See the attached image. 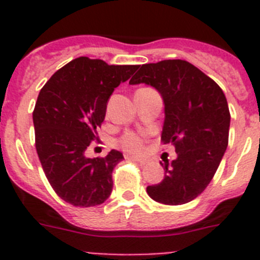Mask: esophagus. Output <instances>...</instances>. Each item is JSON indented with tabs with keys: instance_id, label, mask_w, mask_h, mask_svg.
<instances>
[{
	"instance_id": "esophagus-1",
	"label": "esophagus",
	"mask_w": 260,
	"mask_h": 260,
	"mask_svg": "<svg viewBox=\"0 0 260 260\" xmlns=\"http://www.w3.org/2000/svg\"><path fill=\"white\" fill-rule=\"evenodd\" d=\"M127 158H130V160H134V161H138L139 164H147V162H148V158H146V157H138V156H127Z\"/></svg>"
}]
</instances>
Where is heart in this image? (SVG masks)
I'll list each match as a JSON object with an SVG mask.
<instances>
[{
    "label": "heart",
    "mask_w": 260,
    "mask_h": 260,
    "mask_svg": "<svg viewBox=\"0 0 260 260\" xmlns=\"http://www.w3.org/2000/svg\"><path fill=\"white\" fill-rule=\"evenodd\" d=\"M119 144L123 150L132 153H139L143 151V141L141 139V137H138L134 133H127L123 135L119 141Z\"/></svg>",
    "instance_id": "heart-1"
}]
</instances>
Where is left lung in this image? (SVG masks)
<instances>
[{
  "label": "left lung",
  "mask_w": 260,
  "mask_h": 260,
  "mask_svg": "<svg viewBox=\"0 0 260 260\" xmlns=\"http://www.w3.org/2000/svg\"><path fill=\"white\" fill-rule=\"evenodd\" d=\"M128 83L148 84L161 95V141L177 152L172 162H160L164 180L148 186L147 194L168 206L191 202L211 182L228 147L231 113L222 89L183 59L142 65Z\"/></svg>",
  "instance_id": "1"
}]
</instances>
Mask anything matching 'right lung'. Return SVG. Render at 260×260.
<instances>
[{
    "label": "right lung",
    "mask_w": 260,
    "mask_h": 260,
    "mask_svg": "<svg viewBox=\"0 0 260 260\" xmlns=\"http://www.w3.org/2000/svg\"><path fill=\"white\" fill-rule=\"evenodd\" d=\"M138 68L79 57L56 71L39 93L32 114L36 151L53 190L75 207L99 206L112 192V172L122 153L112 150L89 158L84 152L98 139L114 88Z\"/></svg>",
    "instance_id": "right-lung-1"
}]
</instances>
